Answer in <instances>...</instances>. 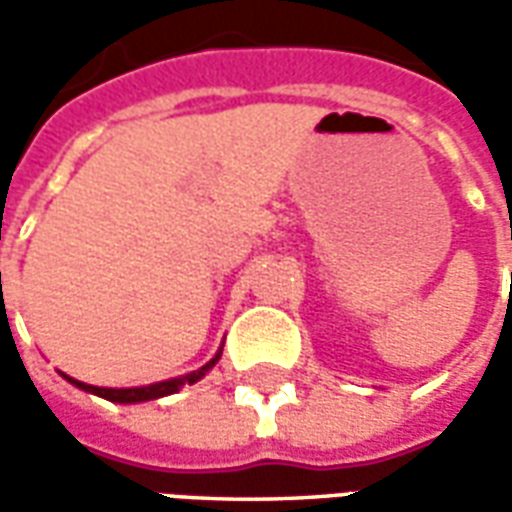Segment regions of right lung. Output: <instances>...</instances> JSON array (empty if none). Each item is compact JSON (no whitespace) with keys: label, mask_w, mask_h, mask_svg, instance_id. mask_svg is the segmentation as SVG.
<instances>
[{"label":"right lung","mask_w":512,"mask_h":512,"mask_svg":"<svg viewBox=\"0 0 512 512\" xmlns=\"http://www.w3.org/2000/svg\"><path fill=\"white\" fill-rule=\"evenodd\" d=\"M220 353H223V350H217V355L209 361V364H204L201 369H195V372H190V375H181V378H173V380H162V383H151V386H134V389H101V386L79 383V380L68 378V375H63V378L68 380V383H74L76 389L90 391V394L104 397V400H110V402H148V400H159V397H168V394H176V391L184 389V386L198 383V380L204 378L206 372L220 361Z\"/></svg>","instance_id":"right-lung-1"}]
</instances>
